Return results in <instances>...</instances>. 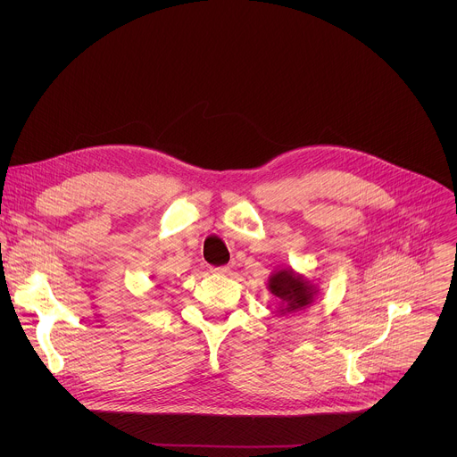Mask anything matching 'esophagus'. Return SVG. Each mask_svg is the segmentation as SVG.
<instances>
[{
  "mask_svg": "<svg viewBox=\"0 0 457 457\" xmlns=\"http://www.w3.org/2000/svg\"><path fill=\"white\" fill-rule=\"evenodd\" d=\"M213 275H229V268L228 266H220V268H212L210 270Z\"/></svg>",
  "mask_w": 457,
  "mask_h": 457,
  "instance_id": "1",
  "label": "esophagus"
}]
</instances>
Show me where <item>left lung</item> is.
Wrapping results in <instances>:
<instances>
[{"instance_id":"obj_1","label":"left lung","mask_w":457,"mask_h":457,"mask_svg":"<svg viewBox=\"0 0 457 457\" xmlns=\"http://www.w3.org/2000/svg\"><path fill=\"white\" fill-rule=\"evenodd\" d=\"M268 289L278 298L280 314L305 309L314 302L318 295V287L293 268L277 270L268 280Z\"/></svg>"}]
</instances>
